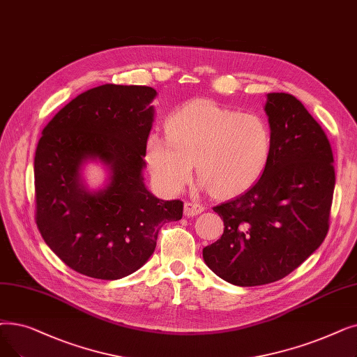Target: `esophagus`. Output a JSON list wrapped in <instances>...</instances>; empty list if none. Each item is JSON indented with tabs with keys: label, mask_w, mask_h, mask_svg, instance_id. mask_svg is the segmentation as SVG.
Returning <instances> with one entry per match:
<instances>
[{
	"label": "esophagus",
	"mask_w": 357,
	"mask_h": 357,
	"mask_svg": "<svg viewBox=\"0 0 357 357\" xmlns=\"http://www.w3.org/2000/svg\"><path fill=\"white\" fill-rule=\"evenodd\" d=\"M204 211L203 204H197V203H185L183 204V214L187 217H194L198 215Z\"/></svg>",
	"instance_id": "obj_1"
}]
</instances>
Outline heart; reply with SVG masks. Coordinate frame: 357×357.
Here are the masks:
<instances>
[{"instance_id":"heart-1","label":"heart","mask_w":357,"mask_h":357,"mask_svg":"<svg viewBox=\"0 0 357 357\" xmlns=\"http://www.w3.org/2000/svg\"><path fill=\"white\" fill-rule=\"evenodd\" d=\"M166 134L147 138L146 160L166 194H178L192 176L194 163L201 187L217 197L238 195L264 174L273 151L268 122L206 99L172 111Z\"/></svg>"}]
</instances>
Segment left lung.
Wrapping results in <instances>:
<instances>
[{
    "instance_id": "obj_1",
    "label": "left lung",
    "mask_w": 357,
    "mask_h": 357,
    "mask_svg": "<svg viewBox=\"0 0 357 357\" xmlns=\"http://www.w3.org/2000/svg\"><path fill=\"white\" fill-rule=\"evenodd\" d=\"M270 162L251 190L214 207L225 230L206 246L208 268L242 287L280 280L327 236L335 185L327 135L289 93H268Z\"/></svg>"
}]
</instances>
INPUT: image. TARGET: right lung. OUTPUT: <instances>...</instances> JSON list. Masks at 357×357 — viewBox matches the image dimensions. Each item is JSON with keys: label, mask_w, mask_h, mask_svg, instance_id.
<instances>
[{"label": "right lung", "mask_w": 357, "mask_h": 357, "mask_svg": "<svg viewBox=\"0 0 357 357\" xmlns=\"http://www.w3.org/2000/svg\"><path fill=\"white\" fill-rule=\"evenodd\" d=\"M156 96L147 86L103 84L67 103L42 131L35 154L36 225L77 273L100 280L130 275L153 255L162 226L182 219V201L160 199L144 185ZM89 161L108 172L96 192L82 178Z\"/></svg>", "instance_id": "add662e5"}]
</instances>
